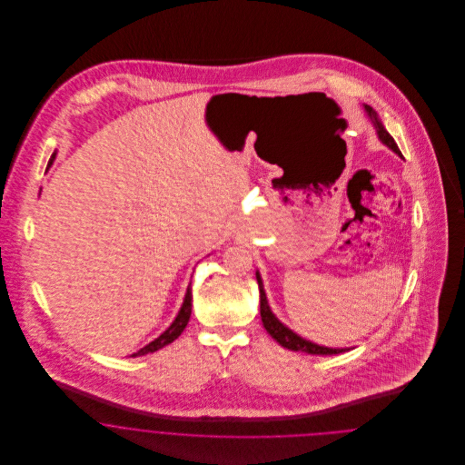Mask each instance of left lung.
<instances>
[{"instance_id": "8db88e82", "label": "left lung", "mask_w": 465, "mask_h": 465, "mask_svg": "<svg viewBox=\"0 0 465 465\" xmlns=\"http://www.w3.org/2000/svg\"><path fill=\"white\" fill-rule=\"evenodd\" d=\"M362 110L368 114V118L371 120L373 127H375L376 135L378 139L381 141V144H385L389 150H392L396 155H401L399 152L398 144L394 143L392 135L385 131L378 113H376L371 106L368 104H362ZM256 281H258V288H260V312H262V321H263V326H265L266 332L279 343L282 345L284 349L289 351H294V352H307V354L313 355H332L341 354V352H347L351 349H331V347H324V345H317L313 341H310L307 338L300 336L298 332L289 330L288 326L284 322L279 321V317L272 312L270 309V303L266 300L265 286H263V279L260 275V272L256 270Z\"/></svg>"}]
</instances>
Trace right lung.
Instances as JSON below:
<instances>
[{"mask_svg":"<svg viewBox=\"0 0 465 465\" xmlns=\"http://www.w3.org/2000/svg\"><path fill=\"white\" fill-rule=\"evenodd\" d=\"M55 155H57V152H55V153L52 155V158H50L48 167L54 163ZM190 315H192V284H188V288H186V294H184V300H183V305H181V309L177 312L176 319L171 322V326H169L165 331L162 332L158 338H155L153 341H150L146 347H143L141 351L134 352L133 357H137V355L152 354V352H156V351L163 349L165 345L173 343V341L176 340L177 336H179L181 332L184 331V328H186V324H188V321H190Z\"/></svg>","mask_w":465,"mask_h":465,"instance_id":"1","label":"right lung"}]
</instances>
